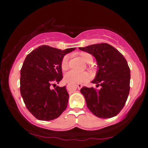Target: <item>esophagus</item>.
Here are the masks:
<instances>
[{
  "mask_svg": "<svg viewBox=\"0 0 148 148\" xmlns=\"http://www.w3.org/2000/svg\"><path fill=\"white\" fill-rule=\"evenodd\" d=\"M77 89H80L82 87V84H78L77 85ZM66 88H67V89L69 90V91H70V90H74V87H71V86H70L69 84H68L67 85V86H66Z\"/></svg>",
  "mask_w": 148,
  "mask_h": 148,
  "instance_id": "34e87169",
  "label": "esophagus"
}]
</instances>
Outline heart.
<instances>
[{
	"label": "heart",
	"instance_id": "1",
	"mask_svg": "<svg viewBox=\"0 0 148 148\" xmlns=\"http://www.w3.org/2000/svg\"><path fill=\"white\" fill-rule=\"evenodd\" d=\"M79 56L87 64L91 63L93 61V57L91 54L87 52H80ZM61 67L62 71H66L69 67V56L68 55H66L63 57V58L61 60ZM89 69L92 70L93 67H92L91 65H89ZM89 78V76L87 72H77L74 71H69V72L64 75V81L69 84L76 85L77 84L83 83V82L87 81Z\"/></svg>",
	"mask_w": 148,
	"mask_h": 148
}]
</instances>
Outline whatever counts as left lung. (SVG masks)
Listing matches in <instances>:
<instances>
[{
    "mask_svg": "<svg viewBox=\"0 0 148 148\" xmlns=\"http://www.w3.org/2000/svg\"><path fill=\"white\" fill-rule=\"evenodd\" d=\"M92 54L97 59L98 71L92 83L97 87H83L80 92L84 96L88 109L100 118H111L124 107L130 91L131 71L127 62L118 50L106 43L79 47Z\"/></svg>",
    "mask_w": 148,
    "mask_h": 148,
    "instance_id": "obj_1",
    "label": "left lung"
}]
</instances>
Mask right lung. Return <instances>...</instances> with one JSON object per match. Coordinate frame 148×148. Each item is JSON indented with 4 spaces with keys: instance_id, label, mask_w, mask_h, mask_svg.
<instances>
[{
    "instance_id": "1",
    "label": "right lung",
    "mask_w": 148,
    "mask_h": 148,
    "mask_svg": "<svg viewBox=\"0 0 148 148\" xmlns=\"http://www.w3.org/2000/svg\"><path fill=\"white\" fill-rule=\"evenodd\" d=\"M74 49L61 51L43 45L25 59L20 72V92L27 108L36 119H55L66 108L69 95L66 87L56 86V84L62 79V59Z\"/></svg>"
}]
</instances>
